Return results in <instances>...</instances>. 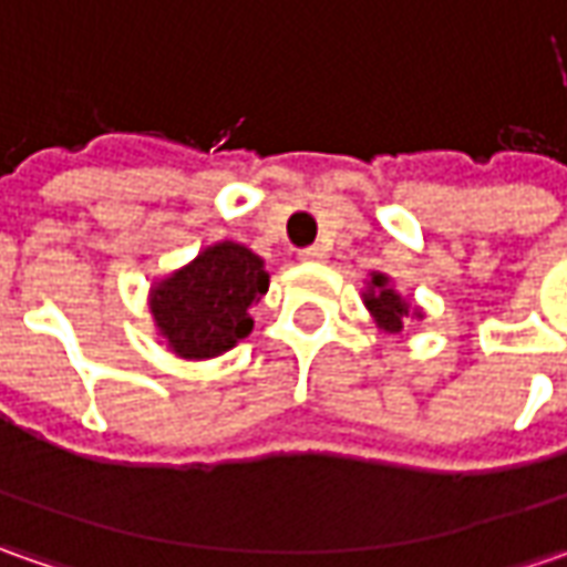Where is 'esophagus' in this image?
I'll use <instances>...</instances> for the list:
<instances>
[{
	"label": "esophagus",
	"mask_w": 567,
	"mask_h": 567,
	"mask_svg": "<svg viewBox=\"0 0 567 567\" xmlns=\"http://www.w3.org/2000/svg\"><path fill=\"white\" fill-rule=\"evenodd\" d=\"M299 258H302V261H324V258H328V249H324V246H309V249L299 251Z\"/></svg>",
	"instance_id": "obj_1"
}]
</instances>
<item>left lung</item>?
<instances>
[{"label": "left lung", "instance_id": "left-lung-1", "mask_svg": "<svg viewBox=\"0 0 567 567\" xmlns=\"http://www.w3.org/2000/svg\"><path fill=\"white\" fill-rule=\"evenodd\" d=\"M365 309L372 312V318L379 321L381 331H388V334H401L403 331V321L410 316V306L403 302L401 296L391 290V280L384 277V274H372L369 277V287H365ZM413 316L420 318V312H413Z\"/></svg>", "mask_w": 567, "mask_h": 567}]
</instances>
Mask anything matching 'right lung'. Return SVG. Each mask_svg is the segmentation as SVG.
<instances>
[{"label": "right lung", "mask_w": 567, "mask_h": 567, "mask_svg": "<svg viewBox=\"0 0 567 567\" xmlns=\"http://www.w3.org/2000/svg\"><path fill=\"white\" fill-rule=\"evenodd\" d=\"M265 293V261L246 246L217 243L151 290V312L173 353L210 360L249 338L251 302Z\"/></svg>", "instance_id": "obj_1"}]
</instances>
